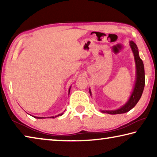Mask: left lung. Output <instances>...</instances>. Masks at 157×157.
Segmentation results:
<instances>
[{
    "instance_id": "1",
    "label": "left lung",
    "mask_w": 157,
    "mask_h": 157,
    "mask_svg": "<svg viewBox=\"0 0 157 157\" xmlns=\"http://www.w3.org/2000/svg\"><path fill=\"white\" fill-rule=\"evenodd\" d=\"M130 47H131L132 50L134 54L135 63H136V82H135L134 89H133L132 94L130 96L129 100L124 104L123 107L118 109L116 110H101L102 113H107L109 114H120L128 112L129 111L132 109V108L135 107V105L139 102L140 97H141L142 94L143 92V89L145 87V70H144V65L142 59L139 57V50L136 44L133 41H129ZM90 94H91V90L89 89Z\"/></svg>"
}]
</instances>
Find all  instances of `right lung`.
I'll use <instances>...</instances> for the list:
<instances>
[{"mask_svg":"<svg viewBox=\"0 0 157 157\" xmlns=\"http://www.w3.org/2000/svg\"><path fill=\"white\" fill-rule=\"evenodd\" d=\"M70 89H71V87H70V89H69V91H68V95H69V93H70ZM63 113H62L58 114V115H57V116H50V117H48V118H55V117H57V116H62V115H63ZM33 117H34V118H44V117H36V116H33Z\"/></svg>","mask_w":157,"mask_h":157,"instance_id":"right-lung-1","label":"right lung"}]
</instances>
